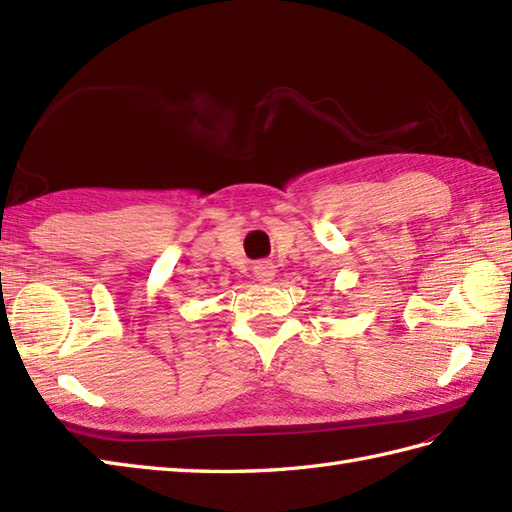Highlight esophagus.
<instances>
[{
	"mask_svg": "<svg viewBox=\"0 0 512 512\" xmlns=\"http://www.w3.org/2000/svg\"><path fill=\"white\" fill-rule=\"evenodd\" d=\"M253 275L259 284H270L275 277V264L273 262H259L253 266Z\"/></svg>",
	"mask_w": 512,
	"mask_h": 512,
	"instance_id": "esophagus-1",
	"label": "esophagus"
}]
</instances>
